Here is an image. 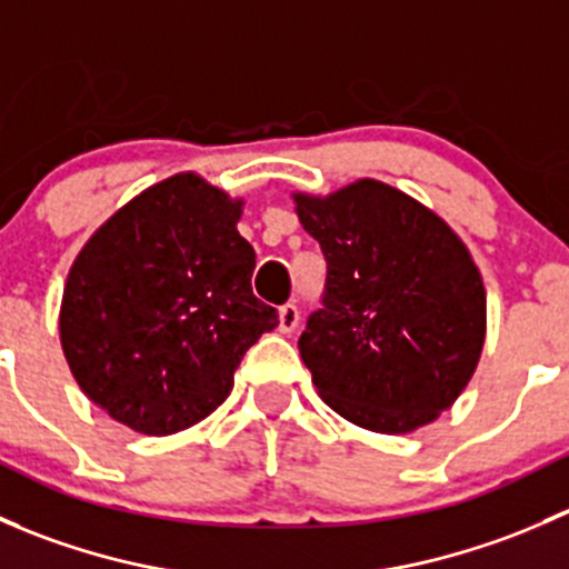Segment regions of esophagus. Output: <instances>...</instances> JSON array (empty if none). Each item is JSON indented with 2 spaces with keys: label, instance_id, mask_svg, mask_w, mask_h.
<instances>
[{
  "label": "esophagus",
  "instance_id": "obj_1",
  "mask_svg": "<svg viewBox=\"0 0 569 569\" xmlns=\"http://www.w3.org/2000/svg\"><path fill=\"white\" fill-rule=\"evenodd\" d=\"M297 325H300V308L295 302H286L278 313V330L280 332H295Z\"/></svg>",
  "mask_w": 569,
  "mask_h": 569
}]
</instances>
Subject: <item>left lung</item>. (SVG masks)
I'll use <instances>...</instances> for the list:
<instances>
[{"label": "left lung", "instance_id": "8db88e82", "mask_svg": "<svg viewBox=\"0 0 569 569\" xmlns=\"http://www.w3.org/2000/svg\"><path fill=\"white\" fill-rule=\"evenodd\" d=\"M327 261L300 355L327 407L380 435L449 410L479 366L487 295L455 228L377 178L291 194Z\"/></svg>", "mask_w": 569, "mask_h": 569}]
</instances>
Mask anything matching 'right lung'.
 <instances>
[{
    "instance_id": "obj_1",
    "label": "right lung",
    "mask_w": 569,
    "mask_h": 569,
    "mask_svg": "<svg viewBox=\"0 0 569 569\" xmlns=\"http://www.w3.org/2000/svg\"><path fill=\"white\" fill-rule=\"evenodd\" d=\"M242 209L198 173H176L120 206L73 258L62 352L84 396L123 427L162 438L203 421L278 325L252 295Z\"/></svg>"
}]
</instances>
